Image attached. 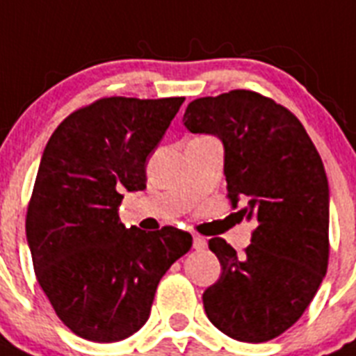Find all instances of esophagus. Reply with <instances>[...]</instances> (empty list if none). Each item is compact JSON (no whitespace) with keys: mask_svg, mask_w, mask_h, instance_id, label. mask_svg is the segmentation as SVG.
<instances>
[{"mask_svg":"<svg viewBox=\"0 0 356 356\" xmlns=\"http://www.w3.org/2000/svg\"><path fill=\"white\" fill-rule=\"evenodd\" d=\"M204 247H206V240H204L202 236H199V234H195V236H193V249L200 251Z\"/></svg>","mask_w":356,"mask_h":356,"instance_id":"obj_1","label":"esophagus"}]
</instances>
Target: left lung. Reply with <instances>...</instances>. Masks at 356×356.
Here are the masks:
<instances>
[{"instance_id": "1", "label": "left lung", "mask_w": 356, "mask_h": 356, "mask_svg": "<svg viewBox=\"0 0 356 356\" xmlns=\"http://www.w3.org/2000/svg\"><path fill=\"white\" fill-rule=\"evenodd\" d=\"M182 123L224 145L227 197L254 218L242 256L222 238L209 249L222 274L202 293L208 319L242 342L286 332L307 310L327 268L330 188L323 159L296 116L270 98L236 89L197 98Z\"/></svg>"}]
</instances>
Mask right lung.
Instances as JSON below:
<instances>
[{"instance_id":"obj_1","label":"right lung","mask_w":356,"mask_h":356,"mask_svg":"<svg viewBox=\"0 0 356 356\" xmlns=\"http://www.w3.org/2000/svg\"><path fill=\"white\" fill-rule=\"evenodd\" d=\"M184 98L111 97L70 114L49 138L26 213L41 289L75 335L118 342L147 323L157 285L191 234L125 227V191L147 188V159Z\"/></svg>"}]
</instances>
